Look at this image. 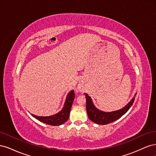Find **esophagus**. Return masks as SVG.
I'll return each instance as SVG.
<instances>
[{"label":"esophagus","mask_w":156,"mask_h":156,"mask_svg":"<svg viewBox=\"0 0 156 156\" xmlns=\"http://www.w3.org/2000/svg\"><path fill=\"white\" fill-rule=\"evenodd\" d=\"M78 89L80 91H81L82 90H83V87H82L81 85H79V86H78Z\"/></svg>","instance_id":"1"}]
</instances>
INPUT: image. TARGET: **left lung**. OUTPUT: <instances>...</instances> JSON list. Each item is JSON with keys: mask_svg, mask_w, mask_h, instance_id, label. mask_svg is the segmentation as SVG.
I'll use <instances>...</instances> for the list:
<instances>
[{"mask_svg": "<svg viewBox=\"0 0 156 156\" xmlns=\"http://www.w3.org/2000/svg\"><path fill=\"white\" fill-rule=\"evenodd\" d=\"M84 95H85L86 97V107L88 118L90 120H92L94 123L101 125L110 124L111 122L119 119L122 116H123L125 113L129 109V108L132 105H133V103L134 102L135 100L134 97L128 104L126 105L124 108H122V109L116 111L106 112L97 109V108L94 107L90 97L88 96L87 94L84 93Z\"/></svg>", "mask_w": 156, "mask_h": 156, "instance_id": "left-lung-1", "label": "left lung"}]
</instances>
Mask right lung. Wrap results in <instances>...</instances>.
<instances>
[{"label": "right lung", "mask_w": 156, "mask_h": 156, "mask_svg": "<svg viewBox=\"0 0 156 156\" xmlns=\"http://www.w3.org/2000/svg\"><path fill=\"white\" fill-rule=\"evenodd\" d=\"M74 90H72L69 94L66 100L64 106L60 112L57 114L50 116H37L32 115L35 119L43 123L51 125V126H60L66 122L69 116L71 107L73 104L74 98L75 97Z\"/></svg>", "instance_id": "right-lung-1"}]
</instances>
